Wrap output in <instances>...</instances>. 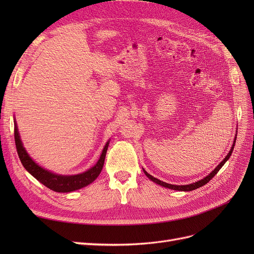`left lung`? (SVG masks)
<instances>
[{
	"label": "left lung",
	"instance_id": "1",
	"mask_svg": "<svg viewBox=\"0 0 254 254\" xmlns=\"http://www.w3.org/2000/svg\"><path fill=\"white\" fill-rule=\"evenodd\" d=\"M235 142H236V136H235V139H234V143H233V146H232L231 150L229 151V153H228V155L226 156V158L221 161V162L217 165V167L215 168V170H214L211 174L207 175V176L205 177V178H203V179H201V180H199V181H197V182H195V183L188 184V186H174V184H168V183H166V182H163V181H161V180H159V179L155 178V177H152L151 175H149V174H148L147 172H146L145 170H143V171H144V174H145L146 176H147L148 178H149L151 181L156 182V183L160 184V186H162V187H164V188L172 189V190H184V191L193 190H196V189H198V188H200V187L204 186V184H206L207 182H209V181L213 178V177L219 172V170H220V168H221L222 166H224V164L227 162L228 159L230 158V156L232 155V151H233V148H234V146H235Z\"/></svg>",
	"mask_w": 254,
	"mask_h": 254
}]
</instances>
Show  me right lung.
<instances>
[{
	"mask_svg": "<svg viewBox=\"0 0 254 254\" xmlns=\"http://www.w3.org/2000/svg\"><path fill=\"white\" fill-rule=\"evenodd\" d=\"M14 142H16L18 156L21 160V163L25 167V170L30 175H33L38 181H40L43 186L54 191H58V193H68V191L87 187L88 184L93 182L103 170L106 152L109 145V143L106 144L101 158L97 161V163L93 167L90 168L89 171L74 176H61L44 170L41 166L36 164L32 158L28 156V153L26 152L25 148L23 147L22 142L20 140L16 122H14Z\"/></svg>",
	"mask_w": 254,
	"mask_h": 254,
	"instance_id": "1",
	"label": "right lung"
}]
</instances>
